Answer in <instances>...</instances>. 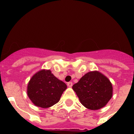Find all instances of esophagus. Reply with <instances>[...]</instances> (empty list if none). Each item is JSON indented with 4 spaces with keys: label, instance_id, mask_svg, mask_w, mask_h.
<instances>
[{
    "label": "esophagus",
    "instance_id": "obj_1",
    "mask_svg": "<svg viewBox=\"0 0 134 134\" xmlns=\"http://www.w3.org/2000/svg\"><path fill=\"white\" fill-rule=\"evenodd\" d=\"M67 85H68V87H72V82H69L67 83Z\"/></svg>",
    "mask_w": 134,
    "mask_h": 134
}]
</instances>
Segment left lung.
<instances>
[{
	"mask_svg": "<svg viewBox=\"0 0 134 134\" xmlns=\"http://www.w3.org/2000/svg\"><path fill=\"white\" fill-rule=\"evenodd\" d=\"M72 88L80 103L91 110H97L105 106L113 94V87L109 79L97 71L85 74L73 85Z\"/></svg>",
	"mask_w": 134,
	"mask_h": 134,
	"instance_id": "8db88e82",
	"label": "left lung"
}]
</instances>
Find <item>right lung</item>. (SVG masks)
<instances>
[{
    "mask_svg": "<svg viewBox=\"0 0 134 134\" xmlns=\"http://www.w3.org/2000/svg\"><path fill=\"white\" fill-rule=\"evenodd\" d=\"M66 88V84L57 79L49 70H42L31 79L27 94L34 105L48 108L58 102Z\"/></svg>",
    "mask_w": 134,
    "mask_h": 134,
    "instance_id": "add662e5",
    "label": "right lung"
}]
</instances>
